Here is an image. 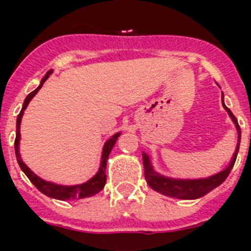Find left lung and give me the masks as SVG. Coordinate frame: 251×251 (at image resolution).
I'll return each mask as SVG.
<instances>
[{
    "mask_svg": "<svg viewBox=\"0 0 251 251\" xmlns=\"http://www.w3.org/2000/svg\"><path fill=\"white\" fill-rule=\"evenodd\" d=\"M222 106L225 107V110L227 111L228 115L231 116L232 121L236 125L237 131H239V141H240L241 131L240 126L237 124L236 117L232 115V112L230 111V108H227L225 106V103L222 102ZM237 151H239V145L236 148V151L234 154V158L231 160L230 165H228L226 169H224L222 172H220L219 174H215L212 177L204 178V179H171V178L163 177V176H159L155 172L152 171V167L150 164L149 156L143 152V163H144V176H145V179H147L148 184L151 187L154 191L160 192L163 195L169 196V197L174 198H180V200H195V198H200L202 196H204L206 193H208L210 191H212L213 188H216L221 184L226 178L228 177L231 169L234 167L235 160H236Z\"/></svg>",
    "mask_w": 251,
    "mask_h": 251,
    "instance_id": "left-lung-1",
    "label": "left lung"
}]
</instances>
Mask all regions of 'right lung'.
<instances>
[{
    "label": "right lung",
    "instance_id": "obj_1",
    "mask_svg": "<svg viewBox=\"0 0 251 251\" xmlns=\"http://www.w3.org/2000/svg\"><path fill=\"white\" fill-rule=\"evenodd\" d=\"M53 73V71H49L45 77L41 79V83L38 88L32 91L31 93L27 95V97L24 101V106L21 108L19 116H17L16 120V139H15V154H16L17 163L20 165V168L23 169L24 173L26 174V177L29 178L30 182L34 184L41 193L47 195L48 197L55 198V200H60V201H67V200H75V198H84V197H91V196L99 193L101 189H103L104 184H106V164H107V159L108 155H110L111 150H112L113 145L116 144L117 138L120 136V134L113 135L112 138L104 144L103 147V152H102V160H101V167H100L99 173L96 174L92 179H89L88 182L83 183V184H79V186H71V187H65V186H58V184H54V183H49L43 180L41 178H39L36 174L32 173L29 168L26 167L25 163L23 162V159L20 156V152H19V143H20V123H21V117H23V113L25 111V108L27 107L30 100L34 97L36 93H38L39 89L41 88L43 83L48 79L50 74Z\"/></svg>",
    "mask_w": 251,
    "mask_h": 251
}]
</instances>
